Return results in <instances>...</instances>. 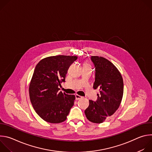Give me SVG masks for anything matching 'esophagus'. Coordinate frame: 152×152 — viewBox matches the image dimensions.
<instances>
[{"mask_svg":"<svg viewBox=\"0 0 152 152\" xmlns=\"http://www.w3.org/2000/svg\"><path fill=\"white\" fill-rule=\"evenodd\" d=\"M75 97H76V100H79V99L82 98V96H79L78 94H76L75 95Z\"/></svg>","mask_w":152,"mask_h":152,"instance_id":"esophagus-1","label":"esophagus"}]
</instances>
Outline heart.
Instances as JSON below:
<instances>
[{
  "mask_svg": "<svg viewBox=\"0 0 152 152\" xmlns=\"http://www.w3.org/2000/svg\"><path fill=\"white\" fill-rule=\"evenodd\" d=\"M85 65H88V64H85Z\"/></svg>",
  "mask_w": 152,
  "mask_h": 152,
  "instance_id": "b5f03b06",
  "label": "heart"
}]
</instances>
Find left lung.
Segmentation results:
<instances>
[{"instance_id": "obj_1", "label": "left lung", "mask_w": 152, "mask_h": 152, "mask_svg": "<svg viewBox=\"0 0 152 152\" xmlns=\"http://www.w3.org/2000/svg\"><path fill=\"white\" fill-rule=\"evenodd\" d=\"M95 67L94 90L99 88L97 100H89L85 110L87 119L94 123H102L119 107L123 95V80L114 65L107 59L98 56L91 58Z\"/></svg>"}]
</instances>
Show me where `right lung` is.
<instances>
[{"instance_id":"obj_1","label":"right lung","mask_w":152,"mask_h":152,"mask_svg":"<svg viewBox=\"0 0 152 152\" xmlns=\"http://www.w3.org/2000/svg\"><path fill=\"white\" fill-rule=\"evenodd\" d=\"M77 58L49 56L41 59L35 67L29 87L30 100L37 114L47 122L64 121L74 104L75 96L59 92L58 86L65 82L69 67Z\"/></svg>"}]
</instances>
